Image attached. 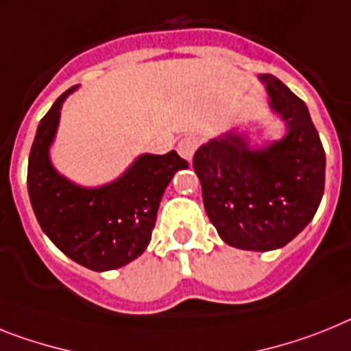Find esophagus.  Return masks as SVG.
I'll return each instance as SVG.
<instances>
[{"label":"esophagus","instance_id":"1","mask_svg":"<svg viewBox=\"0 0 351 351\" xmlns=\"http://www.w3.org/2000/svg\"><path fill=\"white\" fill-rule=\"evenodd\" d=\"M198 143H199V139L196 137V135H193V134L184 135V137L178 141V146H176V149H178V153H180L182 158H185V160H191L194 155V152H196V148H198Z\"/></svg>","mask_w":351,"mask_h":351}]
</instances>
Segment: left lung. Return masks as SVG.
Instances as JSON below:
<instances>
[{"instance_id": "left-lung-1", "label": "left lung", "mask_w": 351, "mask_h": 351, "mask_svg": "<svg viewBox=\"0 0 351 351\" xmlns=\"http://www.w3.org/2000/svg\"><path fill=\"white\" fill-rule=\"evenodd\" d=\"M269 108L285 135L253 146L230 130L196 149L193 167L203 205L228 246L269 252L293 241L312 221L325 189V149L307 105L273 75H261Z\"/></svg>"}]
</instances>
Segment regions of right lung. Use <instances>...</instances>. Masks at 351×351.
Returning <instances> with one entry per match:
<instances>
[{
  "label": "right lung",
  "mask_w": 351,
  "mask_h": 351,
  "mask_svg": "<svg viewBox=\"0 0 351 351\" xmlns=\"http://www.w3.org/2000/svg\"><path fill=\"white\" fill-rule=\"evenodd\" d=\"M76 89L62 94L40 119L28 158V194L40 228L62 253L93 271L117 269L148 248L164 191L189 164L176 152L144 153L110 184L71 182L53 167L49 148L62 105Z\"/></svg>",
  "instance_id": "add662e5"
}]
</instances>
